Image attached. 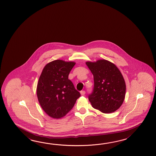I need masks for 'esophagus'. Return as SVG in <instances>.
Returning a JSON list of instances; mask_svg holds the SVG:
<instances>
[{
  "mask_svg": "<svg viewBox=\"0 0 156 156\" xmlns=\"http://www.w3.org/2000/svg\"><path fill=\"white\" fill-rule=\"evenodd\" d=\"M85 93H86V92H85V91H84V90H83V91H80V94H81V95L82 96H83V95L85 94Z\"/></svg>",
  "mask_w": 156,
  "mask_h": 156,
  "instance_id": "34e87169",
  "label": "esophagus"
}]
</instances>
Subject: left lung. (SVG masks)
<instances>
[{"label":"left lung","instance_id":"1","mask_svg":"<svg viewBox=\"0 0 156 156\" xmlns=\"http://www.w3.org/2000/svg\"><path fill=\"white\" fill-rule=\"evenodd\" d=\"M94 76L93 92L89 100L94 108L104 113H111L122 105L126 95V85L118 68L109 61L100 60L86 62Z\"/></svg>","mask_w":156,"mask_h":156}]
</instances>
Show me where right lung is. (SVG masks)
Here are the masks:
<instances>
[{"label":"right lung","mask_w":156,"mask_h":156,"mask_svg":"<svg viewBox=\"0 0 156 156\" xmlns=\"http://www.w3.org/2000/svg\"><path fill=\"white\" fill-rule=\"evenodd\" d=\"M75 65L74 62L55 60L47 63L41 74L37 95L43 110L53 118L65 116L81 95L68 79Z\"/></svg>","instance_id":"obj_1"}]
</instances>
